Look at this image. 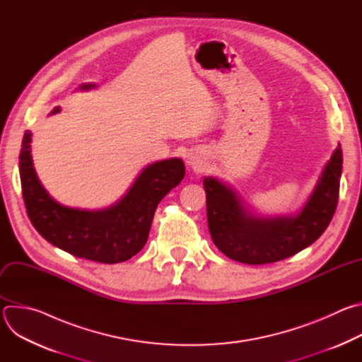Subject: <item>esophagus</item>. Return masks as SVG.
I'll return each mask as SVG.
<instances>
[{"label":"esophagus","mask_w":362,"mask_h":362,"mask_svg":"<svg viewBox=\"0 0 362 362\" xmlns=\"http://www.w3.org/2000/svg\"><path fill=\"white\" fill-rule=\"evenodd\" d=\"M187 165L194 170L202 169V162L196 156H192V154H187Z\"/></svg>","instance_id":"1"}]
</instances>
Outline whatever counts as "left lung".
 <instances>
[{
  "instance_id": "left-lung-1",
  "label": "left lung",
  "mask_w": 362,
  "mask_h": 362,
  "mask_svg": "<svg viewBox=\"0 0 362 362\" xmlns=\"http://www.w3.org/2000/svg\"><path fill=\"white\" fill-rule=\"evenodd\" d=\"M342 150L335 148L311 196L295 215L264 218L250 212L240 194L216 177H204L208 225L214 243L233 261L272 264L313 245L328 228L338 203Z\"/></svg>"
}]
</instances>
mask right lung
Returning <instances> with one entry per match:
<instances>
[{
    "label": "right lung",
    "mask_w": 362,
    "mask_h": 362,
    "mask_svg": "<svg viewBox=\"0 0 362 362\" xmlns=\"http://www.w3.org/2000/svg\"><path fill=\"white\" fill-rule=\"evenodd\" d=\"M95 84H81L80 90ZM60 112L56 107L51 115ZM31 132L23 137L20 177L28 218L37 232L73 256L100 264H119L139 253L147 242L151 221L160 200L185 177L182 159L146 166L126 194L100 211L63 206L41 185L31 158Z\"/></svg>",
    "instance_id": "right-lung-1"
}]
</instances>
